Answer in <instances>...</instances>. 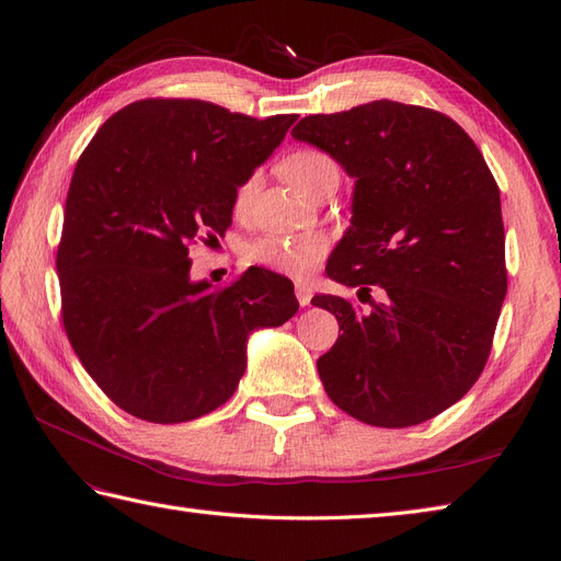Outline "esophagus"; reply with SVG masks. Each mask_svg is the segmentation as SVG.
Returning <instances> with one entry per match:
<instances>
[{"label": "esophagus", "mask_w": 561, "mask_h": 561, "mask_svg": "<svg viewBox=\"0 0 561 561\" xmlns=\"http://www.w3.org/2000/svg\"><path fill=\"white\" fill-rule=\"evenodd\" d=\"M295 295H297V299H299V304H301V307H309V304H311V297H313V290H311V285H304V283H297V287H295Z\"/></svg>", "instance_id": "esophagus-1"}]
</instances>
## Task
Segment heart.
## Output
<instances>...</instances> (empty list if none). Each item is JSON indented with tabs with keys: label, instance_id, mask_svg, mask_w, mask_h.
I'll list each match as a JSON object with an SVG mask.
<instances>
[{
	"label": "heart",
	"instance_id": "1",
	"mask_svg": "<svg viewBox=\"0 0 561 561\" xmlns=\"http://www.w3.org/2000/svg\"><path fill=\"white\" fill-rule=\"evenodd\" d=\"M283 171L304 194H309L313 186L325 178H339V168L334 159L320 149L293 151V154L283 161ZM254 186H257V178L254 175L239 186V192H236V208L241 210L248 206V201L254 194ZM325 252H328V241L325 236L320 233L295 236V239L268 236V239H262L250 245V260L274 271H280V274L304 278L320 264L322 254Z\"/></svg>",
	"mask_w": 561,
	"mask_h": 561
}]
</instances>
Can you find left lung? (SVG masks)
<instances>
[{
  "label": "left lung",
  "instance_id": "left-lung-1",
  "mask_svg": "<svg viewBox=\"0 0 561 561\" xmlns=\"http://www.w3.org/2000/svg\"><path fill=\"white\" fill-rule=\"evenodd\" d=\"M293 138L355 180L328 278L367 295L381 287L369 313L313 297L342 332L318 358L325 393L369 426L428 421L468 393L489 358L507 293L499 184L449 116L393 100L304 116Z\"/></svg>",
  "mask_w": 561,
  "mask_h": 561
}]
</instances>
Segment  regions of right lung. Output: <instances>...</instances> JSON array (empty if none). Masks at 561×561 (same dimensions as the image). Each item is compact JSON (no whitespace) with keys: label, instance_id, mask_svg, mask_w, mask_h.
<instances>
[{"label":"right lung","instance_id":"1","mask_svg":"<svg viewBox=\"0 0 561 561\" xmlns=\"http://www.w3.org/2000/svg\"><path fill=\"white\" fill-rule=\"evenodd\" d=\"M295 122L151 98L110 116L83 149L56 260L62 322L124 412L151 423L210 414L243 377L248 336L297 313L295 285L262 266L222 290L190 276L192 245L227 231L239 186Z\"/></svg>","mask_w":561,"mask_h":561}]
</instances>
